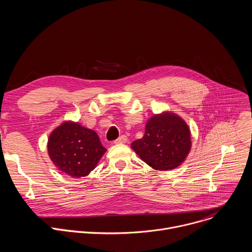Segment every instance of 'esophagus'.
Wrapping results in <instances>:
<instances>
[{
    "instance_id": "1",
    "label": "esophagus",
    "mask_w": 252,
    "mask_h": 252,
    "mask_svg": "<svg viewBox=\"0 0 252 252\" xmlns=\"http://www.w3.org/2000/svg\"><path fill=\"white\" fill-rule=\"evenodd\" d=\"M127 141V137L126 135H121L118 139H116L114 141V143H116V145H119V143H126Z\"/></svg>"
}]
</instances>
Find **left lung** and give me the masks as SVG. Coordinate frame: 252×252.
<instances>
[{
  "label": "left lung",
  "instance_id": "8db88e82",
  "mask_svg": "<svg viewBox=\"0 0 252 252\" xmlns=\"http://www.w3.org/2000/svg\"><path fill=\"white\" fill-rule=\"evenodd\" d=\"M131 149L153 168L170 170L181 165L190 152V129L181 117L163 112L147 122L145 134L131 143Z\"/></svg>",
  "mask_w": 252,
  "mask_h": 252
}]
</instances>
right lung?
<instances>
[{
  "mask_svg": "<svg viewBox=\"0 0 252 252\" xmlns=\"http://www.w3.org/2000/svg\"><path fill=\"white\" fill-rule=\"evenodd\" d=\"M105 152L94 130L71 121L57 126L48 139L51 160L58 169L71 177L87 176Z\"/></svg>",
  "mask_w": 252,
  "mask_h": 252,
  "instance_id": "right-lung-1",
  "label": "right lung"
}]
</instances>
